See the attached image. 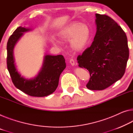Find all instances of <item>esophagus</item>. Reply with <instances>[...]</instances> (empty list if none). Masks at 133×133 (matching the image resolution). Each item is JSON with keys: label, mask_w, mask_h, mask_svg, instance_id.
<instances>
[{"label": "esophagus", "mask_w": 133, "mask_h": 133, "mask_svg": "<svg viewBox=\"0 0 133 133\" xmlns=\"http://www.w3.org/2000/svg\"><path fill=\"white\" fill-rule=\"evenodd\" d=\"M69 63H70L71 65H72V66L75 65V62H74V60L73 59H71L69 60Z\"/></svg>", "instance_id": "esophagus-1"}]
</instances>
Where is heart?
<instances>
[{
  "mask_svg": "<svg viewBox=\"0 0 133 133\" xmlns=\"http://www.w3.org/2000/svg\"><path fill=\"white\" fill-rule=\"evenodd\" d=\"M90 30L87 24L72 22L59 31V36L64 41H70L73 50L81 52L86 48L90 38ZM57 43H59L56 41Z\"/></svg>",
  "mask_w": 133,
  "mask_h": 133,
  "instance_id": "heart-1",
  "label": "heart"
}]
</instances>
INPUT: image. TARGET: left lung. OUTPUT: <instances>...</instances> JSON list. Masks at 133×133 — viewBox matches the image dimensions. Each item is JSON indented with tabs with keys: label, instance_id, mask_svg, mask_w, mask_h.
<instances>
[{
	"label": "left lung",
	"instance_id": "obj_1",
	"mask_svg": "<svg viewBox=\"0 0 133 133\" xmlns=\"http://www.w3.org/2000/svg\"><path fill=\"white\" fill-rule=\"evenodd\" d=\"M96 33L90 47L77 57L78 66L89 71L87 89L102 90L121 79L129 57L125 32L111 18L96 14Z\"/></svg>",
	"mask_w": 133,
	"mask_h": 133
}]
</instances>
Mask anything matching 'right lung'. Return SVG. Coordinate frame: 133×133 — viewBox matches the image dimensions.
I'll list each match as a JSON object with an SVG mask.
<instances>
[{
    "label": "right lung",
    "mask_w": 133,
    "mask_h": 133,
    "mask_svg": "<svg viewBox=\"0 0 133 133\" xmlns=\"http://www.w3.org/2000/svg\"><path fill=\"white\" fill-rule=\"evenodd\" d=\"M31 28L20 26L10 37L7 43V66L15 86L31 96L44 97L50 95L58 86L61 74L66 68L64 57L45 54L42 68L33 78H26L18 71L14 58V48L25 32L32 31Z\"/></svg>",
    "instance_id": "right-lung-1"
}]
</instances>
